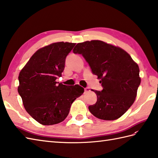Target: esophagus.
I'll list each match as a JSON object with an SVG mask.
<instances>
[{"label":"esophagus","mask_w":158,"mask_h":158,"mask_svg":"<svg viewBox=\"0 0 158 158\" xmlns=\"http://www.w3.org/2000/svg\"><path fill=\"white\" fill-rule=\"evenodd\" d=\"M84 90H85V93L89 92L90 91V89H89V88H85V89H84Z\"/></svg>","instance_id":"1"}]
</instances>
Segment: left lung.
I'll return each mask as SVG.
<instances>
[{
	"instance_id": "8db88e82",
	"label": "left lung",
	"mask_w": 158,
	"mask_h": 158,
	"mask_svg": "<svg viewBox=\"0 0 158 158\" xmlns=\"http://www.w3.org/2000/svg\"><path fill=\"white\" fill-rule=\"evenodd\" d=\"M73 53L83 56L103 88L101 92L92 89L97 101L89 106L90 113L103 120L119 118L136 99L140 83L138 64L123 49L98 40L77 43Z\"/></svg>"
}]
</instances>
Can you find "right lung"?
Segmentation results:
<instances>
[{
    "label": "right lung",
    "mask_w": 158,
    "mask_h": 158,
    "mask_svg": "<svg viewBox=\"0 0 158 158\" xmlns=\"http://www.w3.org/2000/svg\"><path fill=\"white\" fill-rule=\"evenodd\" d=\"M76 43L58 42L38 49L18 77V91L26 111L42 125L62 122L72 103L82 95L79 85H65L56 81L64 69L67 55Z\"/></svg>",
    "instance_id": "obj_1"
}]
</instances>
